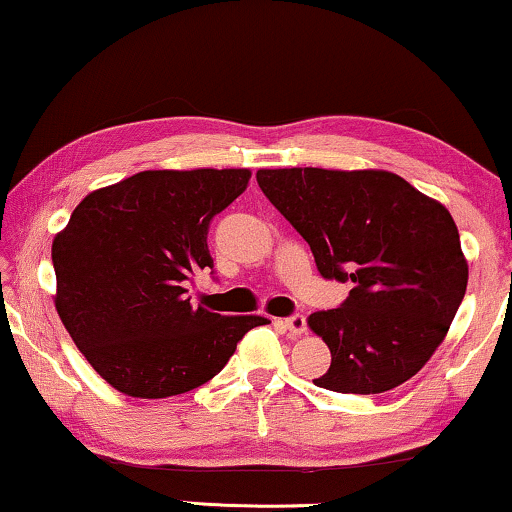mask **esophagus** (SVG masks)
Returning <instances> with one entry per match:
<instances>
[{
	"instance_id": "esophagus-1",
	"label": "esophagus",
	"mask_w": 512,
	"mask_h": 512,
	"mask_svg": "<svg viewBox=\"0 0 512 512\" xmlns=\"http://www.w3.org/2000/svg\"><path fill=\"white\" fill-rule=\"evenodd\" d=\"M284 325H286L288 335H291V337H300V335H305V332H307V318L302 316V314L288 316L286 321H284Z\"/></svg>"
}]
</instances>
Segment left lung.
<instances>
[{"instance_id":"obj_1","label":"left lung","mask_w":512,"mask_h":512,"mask_svg":"<svg viewBox=\"0 0 512 512\" xmlns=\"http://www.w3.org/2000/svg\"><path fill=\"white\" fill-rule=\"evenodd\" d=\"M258 187L307 240L325 279L351 281L309 328L332 353L318 388L376 395L416 376L469 281L450 212L388 170L263 168Z\"/></svg>"}]
</instances>
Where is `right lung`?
Here are the masks:
<instances>
[{
    "instance_id": "add662e5",
    "label": "right lung",
    "mask_w": 512,
    "mask_h": 512,
    "mask_svg": "<svg viewBox=\"0 0 512 512\" xmlns=\"http://www.w3.org/2000/svg\"><path fill=\"white\" fill-rule=\"evenodd\" d=\"M249 177L247 168L143 170L85 196L55 235L57 314L115 390L140 399L194 390L268 321L194 307L187 288L214 268L210 221Z\"/></svg>"
}]
</instances>
